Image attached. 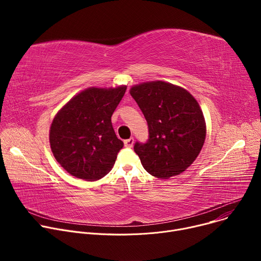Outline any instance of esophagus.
<instances>
[{
  "label": "esophagus",
  "mask_w": 261,
  "mask_h": 261,
  "mask_svg": "<svg viewBox=\"0 0 261 261\" xmlns=\"http://www.w3.org/2000/svg\"><path fill=\"white\" fill-rule=\"evenodd\" d=\"M133 143H134V138H133V137H131V138H129V139H126V140L124 141V144H125L126 147H132V146H133Z\"/></svg>",
  "instance_id": "1"
}]
</instances>
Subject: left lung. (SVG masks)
Masks as SVG:
<instances>
[{"mask_svg": "<svg viewBox=\"0 0 261 261\" xmlns=\"http://www.w3.org/2000/svg\"><path fill=\"white\" fill-rule=\"evenodd\" d=\"M130 94L148 127L146 142L134 144L143 168L159 178L181 173L197 158L205 139L198 102L185 89L160 81L134 86Z\"/></svg>", "mask_w": 261, "mask_h": 261, "instance_id": "8db88e82", "label": "left lung"}]
</instances>
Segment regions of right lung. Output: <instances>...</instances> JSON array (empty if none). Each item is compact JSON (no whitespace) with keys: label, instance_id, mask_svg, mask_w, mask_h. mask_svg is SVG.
<instances>
[{"label":"right lung","instance_id":"right-lung-1","mask_svg":"<svg viewBox=\"0 0 261 261\" xmlns=\"http://www.w3.org/2000/svg\"><path fill=\"white\" fill-rule=\"evenodd\" d=\"M126 89L89 88L56 115L49 131L51 152L71 175L96 180L113 168L124 143L115 133L111 116Z\"/></svg>","mask_w":261,"mask_h":261}]
</instances>
